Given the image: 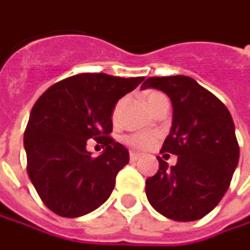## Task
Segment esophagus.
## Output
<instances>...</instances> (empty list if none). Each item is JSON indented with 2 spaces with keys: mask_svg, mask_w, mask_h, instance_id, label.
Segmentation results:
<instances>
[{
  "mask_svg": "<svg viewBox=\"0 0 250 250\" xmlns=\"http://www.w3.org/2000/svg\"><path fill=\"white\" fill-rule=\"evenodd\" d=\"M140 157H141V155H140L139 153L130 151V161H133V163H134V161H137V160H139Z\"/></svg>",
  "mask_w": 250,
  "mask_h": 250,
  "instance_id": "obj_1",
  "label": "esophagus"
}]
</instances>
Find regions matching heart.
<instances>
[{"label": "heart", "instance_id": "1", "mask_svg": "<svg viewBox=\"0 0 250 250\" xmlns=\"http://www.w3.org/2000/svg\"><path fill=\"white\" fill-rule=\"evenodd\" d=\"M146 100L148 103V106L151 107V110L154 111L161 103H166L167 102V97L160 93V92H148L146 95ZM123 104H125V99H120L114 109H113V120L116 122L119 117H120V113H122V109H123ZM157 140V136L154 133H134V134H130L125 139V141L131 147V148H136V150H146L148 147H151Z\"/></svg>", "mask_w": 250, "mask_h": 250}]
</instances>
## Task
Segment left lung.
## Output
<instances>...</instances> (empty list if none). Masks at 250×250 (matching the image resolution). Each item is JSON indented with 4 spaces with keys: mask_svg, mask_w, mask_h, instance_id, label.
I'll list each match as a JSON object with an SVG mask.
<instances>
[{
    "mask_svg": "<svg viewBox=\"0 0 250 250\" xmlns=\"http://www.w3.org/2000/svg\"><path fill=\"white\" fill-rule=\"evenodd\" d=\"M157 89L172 104V125L161 153L178 155L168 167L160 157L157 174L147 178V199L172 221L204 218L219 204L239 161L235 125L225 104L192 78H148L141 89Z\"/></svg>",
    "mask_w": 250,
    "mask_h": 250,
    "instance_id": "left-lung-1",
    "label": "left lung"
}]
</instances>
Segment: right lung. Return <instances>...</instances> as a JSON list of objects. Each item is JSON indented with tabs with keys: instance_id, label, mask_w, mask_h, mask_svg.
I'll return each instance as SVG.
<instances>
[{
	"instance_id": "1",
	"label": "right lung",
	"mask_w": 250,
	"mask_h": 250,
	"mask_svg": "<svg viewBox=\"0 0 250 250\" xmlns=\"http://www.w3.org/2000/svg\"><path fill=\"white\" fill-rule=\"evenodd\" d=\"M143 81L82 73L55 83L38 99L23 134L26 171L52 212L78 218L109 199L117 172L130 160L125 146L109 137L113 109ZM87 139L105 148L99 157L87 151Z\"/></svg>"
}]
</instances>
